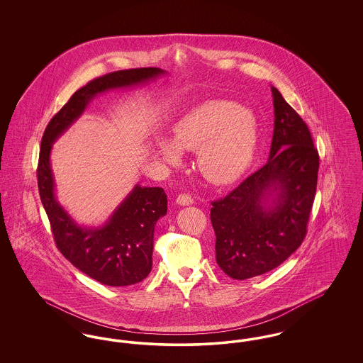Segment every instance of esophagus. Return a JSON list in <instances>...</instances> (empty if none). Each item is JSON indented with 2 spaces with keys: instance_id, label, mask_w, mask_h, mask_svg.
<instances>
[{
  "instance_id": "1",
  "label": "esophagus",
  "mask_w": 363,
  "mask_h": 363,
  "mask_svg": "<svg viewBox=\"0 0 363 363\" xmlns=\"http://www.w3.org/2000/svg\"><path fill=\"white\" fill-rule=\"evenodd\" d=\"M193 203H194V200H193V197L189 196V194L182 193V194H179V196L177 197V204H178V206L185 207V206H191Z\"/></svg>"
}]
</instances>
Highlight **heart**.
<instances>
[{
    "label": "heart",
    "mask_w": 363,
    "mask_h": 363,
    "mask_svg": "<svg viewBox=\"0 0 363 363\" xmlns=\"http://www.w3.org/2000/svg\"><path fill=\"white\" fill-rule=\"evenodd\" d=\"M174 141L162 138L157 151L170 166H179L181 151H196V164L216 185L238 179L249 167L257 141L253 113L223 99L193 107L174 125Z\"/></svg>",
    "instance_id": "b5f03b06"
}]
</instances>
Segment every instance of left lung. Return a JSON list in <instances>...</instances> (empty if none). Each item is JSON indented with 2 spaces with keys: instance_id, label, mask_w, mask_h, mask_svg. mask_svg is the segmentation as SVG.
Wrapping results in <instances>:
<instances>
[{
  "instance_id": "obj_1",
  "label": "left lung",
  "mask_w": 363,
  "mask_h": 363,
  "mask_svg": "<svg viewBox=\"0 0 363 363\" xmlns=\"http://www.w3.org/2000/svg\"><path fill=\"white\" fill-rule=\"evenodd\" d=\"M271 89L275 122L268 162L211 208L216 262L237 280L272 271L301 246L317 188L320 157L311 130Z\"/></svg>"
}]
</instances>
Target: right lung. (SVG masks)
I'll return each mask as SVG.
<instances>
[{
  "instance_id": "right-lung-1",
  "label": "right lung",
  "mask_w": 363,
  "mask_h": 363,
  "mask_svg": "<svg viewBox=\"0 0 363 363\" xmlns=\"http://www.w3.org/2000/svg\"><path fill=\"white\" fill-rule=\"evenodd\" d=\"M159 68L118 70L91 80L70 96L45 129L38 163V189L60 252L83 274L96 281L122 287L140 283L152 269L156 222L167 213L162 188L136 185L101 227L77 225L55 197L50 164L52 143L60 138L98 95L155 80Z\"/></svg>"
}]
</instances>
